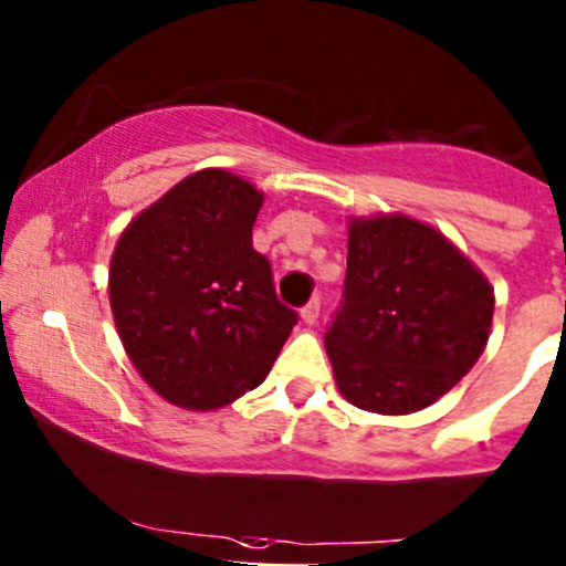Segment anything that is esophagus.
I'll return each mask as SVG.
<instances>
[{"label": "esophagus", "mask_w": 566, "mask_h": 566, "mask_svg": "<svg viewBox=\"0 0 566 566\" xmlns=\"http://www.w3.org/2000/svg\"><path fill=\"white\" fill-rule=\"evenodd\" d=\"M301 319L306 322V325H314V322L319 319V301H316V297H314V301H308L306 306L301 308Z\"/></svg>", "instance_id": "34e87169"}]
</instances>
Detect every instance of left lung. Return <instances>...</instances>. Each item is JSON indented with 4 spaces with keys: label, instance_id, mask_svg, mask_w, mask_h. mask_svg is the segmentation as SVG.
<instances>
[{
    "label": "left lung",
    "instance_id": "obj_1",
    "mask_svg": "<svg viewBox=\"0 0 566 566\" xmlns=\"http://www.w3.org/2000/svg\"><path fill=\"white\" fill-rule=\"evenodd\" d=\"M494 287L438 228L352 217L344 303L325 333L338 392L370 413L432 406L470 374L492 333Z\"/></svg>",
    "mask_w": 566,
    "mask_h": 566
}]
</instances>
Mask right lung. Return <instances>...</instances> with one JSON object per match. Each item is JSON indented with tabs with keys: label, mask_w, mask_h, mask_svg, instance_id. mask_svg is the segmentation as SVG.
<instances>
[{
	"label": "right lung",
	"mask_w": 566,
	"mask_h": 566,
	"mask_svg": "<svg viewBox=\"0 0 566 566\" xmlns=\"http://www.w3.org/2000/svg\"><path fill=\"white\" fill-rule=\"evenodd\" d=\"M263 190L201 169L142 209L109 260V308L136 374L171 406L217 411L265 381L297 322L252 250Z\"/></svg>",
	"instance_id": "obj_1"
}]
</instances>
